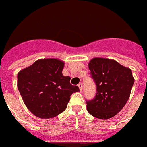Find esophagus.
Returning a JSON list of instances; mask_svg holds the SVG:
<instances>
[{
	"instance_id": "obj_1",
	"label": "esophagus",
	"mask_w": 147,
	"mask_h": 147,
	"mask_svg": "<svg viewBox=\"0 0 147 147\" xmlns=\"http://www.w3.org/2000/svg\"><path fill=\"white\" fill-rule=\"evenodd\" d=\"M78 87H79V89H80V91H82L83 86H82V84H81V83H79V84H78Z\"/></svg>"
}]
</instances>
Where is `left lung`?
I'll return each mask as SVG.
<instances>
[{"label": "left lung", "mask_w": 147, "mask_h": 147, "mask_svg": "<svg viewBox=\"0 0 147 147\" xmlns=\"http://www.w3.org/2000/svg\"><path fill=\"white\" fill-rule=\"evenodd\" d=\"M96 94L86 101L87 111L99 119H109L122 110L130 97L134 83L131 69L113 59L94 57L89 62Z\"/></svg>", "instance_id": "obj_1"}]
</instances>
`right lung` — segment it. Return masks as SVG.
I'll list each match as a JSON object with an SVG mask.
<instances>
[{
  "instance_id": "right-lung-1",
  "label": "right lung",
  "mask_w": 147,
  "mask_h": 147,
  "mask_svg": "<svg viewBox=\"0 0 147 147\" xmlns=\"http://www.w3.org/2000/svg\"><path fill=\"white\" fill-rule=\"evenodd\" d=\"M64 62L56 58L39 59L17 76L18 90L26 107L40 118H54L67 109L71 95L80 91L62 75Z\"/></svg>"
}]
</instances>
